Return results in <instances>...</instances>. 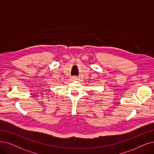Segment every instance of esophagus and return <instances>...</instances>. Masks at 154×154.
I'll use <instances>...</instances> for the list:
<instances>
[{
	"mask_svg": "<svg viewBox=\"0 0 154 154\" xmlns=\"http://www.w3.org/2000/svg\"><path fill=\"white\" fill-rule=\"evenodd\" d=\"M73 81H78L79 80V78L77 77V76H73L72 77L71 79Z\"/></svg>",
	"mask_w": 154,
	"mask_h": 154,
	"instance_id": "esophagus-1",
	"label": "esophagus"
}]
</instances>
